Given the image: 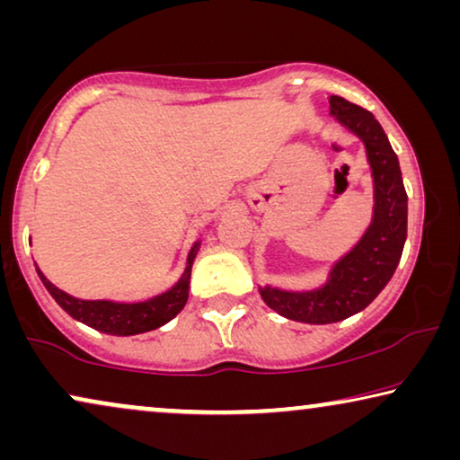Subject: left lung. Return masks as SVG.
Returning <instances> with one entry per match:
<instances>
[{"instance_id":"obj_1","label":"left lung","mask_w":460,"mask_h":460,"mask_svg":"<svg viewBox=\"0 0 460 460\" xmlns=\"http://www.w3.org/2000/svg\"><path fill=\"white\" fill-rule=\"evenodd\" d=\"M331 115L360 137L375 180V216L360 243L331 270L323 288L305 293L260 288L263 301L288 320L307 324L339 323L362 312L398 268L406 241L408 197L398 156L379 121L362 106L341 96L329 98Z\"/></svg>"}]
</instances>
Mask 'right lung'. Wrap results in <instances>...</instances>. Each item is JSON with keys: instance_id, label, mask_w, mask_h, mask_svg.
I'll list each match as a JSON object with an SVG mask.
<instances>
[{"instance_id": "obj_1", "label": "right lung", "mask_w": 460, "mask_h": 460, "mask_svg": "<svg viewBox=\"0 0 460 460\" xmlns=\"http://www.w3.org/2000/svg\"><path fill=\"white\" fill-rule=\"evenodd\" d=\"M199 243L194 244L190 255H188V266L186 272L181 274V279L169 288L167 293L156 295V297L142 301V304H115V301H84L77 297H71L60 288H56L46 276L41 274V270L37 268V274L43 282V287L48 288L49 295L56 299L62 310L68 316H73L79 323H84L92 329L106 335H117V337H128V335H140V332L155 331L169 323L173 316H178L181 307L188 301V285H190V268L197 255Z\"/></svg>"}]
</instances>
